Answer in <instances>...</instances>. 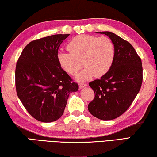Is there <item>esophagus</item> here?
Wrapping results in <instances>:
<instances>
[{
	"label": "esophagus",
	"mask_w": 157,
	"mask_h": 157,
	"mask_svg": "<svg viewBox=\"0 0 157 157\" xmlns=\"http://www.w3.org/2000/svg\"><path fill=\"white\" fill-rule=\"evenodd\" d=\"M86 86V84H84V83H80L79 84V89H82V88H84V87H85Z\"/></svg>",
	"instance_id": "esophagus-1"
}]
</instances>
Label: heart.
<instances>
[{"mask_svg": "<svg viewBox=\"0 0 157 157\" xmlns=\"http://www.w3.org/2000/svg\"><path fill=\"white\" fill-rule=\"evenodd\" d=\"M70 52L60 50L57 59L60 67L74 75L82 67L85 68L75 76L78 82L89 80L94 75H105L113 63L115 48L113 42L107 37H98L81 34L73 38L68 45Z\"/></svg>", "mask_w": 157, "mask_h": 157, "instance_id": "1", "label": "heart"}]
</instances>
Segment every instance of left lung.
Wrapping results in <instances>:
<instances>
[{"instance_id": "1", "label": "left lung", "mask_w": 157, "mask_h": 157, "mask_svg": "<svg viewBox=\"0 0 157 157\" xmlns=\"http://www.w3.org/2000/svg\"><path fill=\"white\" fill-rule=\"evenodd\" d=\"M108 36L115 48L110 70L89 86L95 93L88 109L103 121L113 120L128 109L139 94L143 81L141 59L128 41L111 32H96Z\"/></svg>"}]
</instances>
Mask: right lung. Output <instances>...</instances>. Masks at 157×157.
<instances>
[{"instance_id":"add662e5","label":"right lung","mask_w":157,"mask_h":157,"mask_svg":"<svg viewBox=\"0 0 157 157\" xmlns=\"http://www.w3.org/2000/svg\"><path fill=\"white\" fill-rule=\"evenodd\" d=\"M70 35L55 34L31 41L23 50L15 71L18 98L37 121L50 123L63 115L69 95L78 91L57 62L58 49Z\"/></svg>"}]
</instances>
